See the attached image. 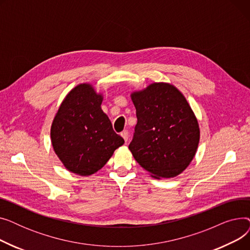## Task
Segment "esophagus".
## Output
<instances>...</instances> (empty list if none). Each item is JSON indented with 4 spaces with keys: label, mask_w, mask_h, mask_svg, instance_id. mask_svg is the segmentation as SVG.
Masks as SVG:
<instances>
[{
    "label": "esophagus",
    "mask_w": 250,
    "mask_h": 250,
    "mask_svg": "<svg viewBox=\"0 0 250 250\" xmlns=\"http://www.w3.org/2000/svg\"><path fill=\"white\" fill-rule=\"evenodd\" d=\"M121 136L124 138V140L126 142L127 141V139H128V132L126 129H125V130H123V132L121 133Z\"/></svg>",
    "instance_id": "obj_1"
}]
</instances>
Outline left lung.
Here are the masks:
<instances>
[{
    "label": "left lung",
    "instance_id": "left-lung-1",
    "mask_svg": "<svg viewBox=\"0 0 250 250\" xmlns=\"http://www.w3.org/2000/svg\"><path fill=\"white\" fill-rule=\"evenodd\" d=\"M138 123L128 149L155 178L180 174L195 155L200 127L189 104L171 84L153 83L132 93Z\"/></svg>",
    "mask_w": 250,
    "mask_h": 250
}]
</instances>
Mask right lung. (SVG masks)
Returning a JSON list of instances; mask_svg holds the SVG:
<instances>
[{
	"label": "right lung",
	"instance_id": "obj_1",
	"mask_svg": "<svg viewBox=\"0 0 250 250\" xmlns=\"http://www.w3.org/2000/svg\"><path fill=\"white\" fill-rule=\"evenodd\" d=\"M102 99L90 84L78 85L65 96L52 122V147L73 173L97 172L125 143L102 111Z\"/></svg>",
	"mask_w": 250,
	"mask_h": 250
}]
</instances>
